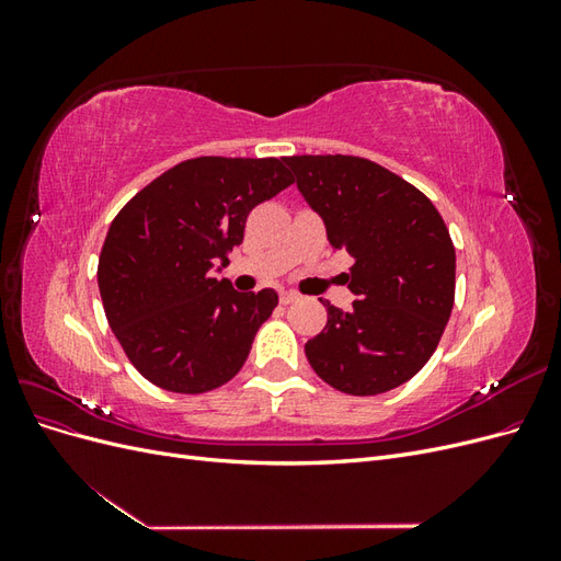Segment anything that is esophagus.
Returning a JSON list of instances; mask_svg holds the SVG:
<instances>
[{
	"instance_id": "esophagus-1",
	"label": "esophagus",
	"mask_w": 561,
	"mask_h": 561,
	"mask_svg": "<svg viewBox=\"0 0 561 561\" xmlns=\"http://www.w3.org/2000/svg\"><path fill=\"white\" fill-rule=\"evenodd\" d=\"M297 299H299V295H297V293H293V290L280 293V304H285V307H287V304H295Z\"/></svg>"
}]
</instances>
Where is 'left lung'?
Listing matches in <instances>:
<instances>
[{
    "instance_id": "obj_1",
    "label": "left lung",
    "mask_w": 561,
    "mask_h": 561,
    "mask_svg": "<svg viewBox=\"0 0 561 561\" xmlns=\"http://www.w3.org/2000/svg\"><path fill=\"white\" fill-rule=\"evenodd\" d=\"M299 192L325 219L332 250L355 260L344 313L309 339L316 375L348 396H379L431 360L454 309L456 252L443 215L388 168L346 154L285 157Z\"/></svg>"
}]
</instances>
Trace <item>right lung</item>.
<instances>
[{
	"label": "right lung",
	"mask_w": 561,
	"mask_h": 561,
	"mask_svg": "<svg viewBox=\"0 0 561 561\" xmlns=\"http://www.w3.org/2000/svg\"><path fill=\"white\" fill-rule=\"evenodd\" d=\"M293 182L283 159L198 157L118 210L98 285L114 336L147 381L196 396L239 375L278 295L236 293L213 268L243 243L250 210Z\"/></svg>",
	"instance_id": "add662e5"
}]
</instances>
